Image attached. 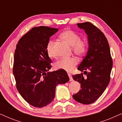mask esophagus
I'll return each instance as SVG.
<instances>
[{
  "mask_svg": "<svg viewBox=\"0 0 122 122\" xmlns=\"http://www.w3.org/2000/svg\"><path fill=\"white\" fill-rule=\"evenodd\" d=\"M68 76H69V81H73V79L72 76H71V75L70 74H68Z\"/></svg>",
  "mask_w": 122,
  "mask_h": 122,
  "instance_id": "obj_1",
  "label": "esophagus"
}]
</instances>
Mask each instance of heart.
I'll return each mask as SVG.
<instances>
[{"instance_id": "heart-1", "label": "heart", "mask_w": 122, "mask_h": 122, "mask_svg": "<svg viewBox=\"0 0 122 122\" xmlns=\"http://www.w3.org/2000/svg\"><path fill=\"white\" fill-rule=\"evenodd\" d=\"M62 41H66L72 46V51L76 56L81 57L86 54L88 51V44L86 40L81 39L78 33L72 30L66 29L62 31L59 36ZM55 41L53 40L48 42L46 46V51L50 57H54V46ZM78 63V59L76 57H71L69 59H61L56 62L55 67L56 69H61L67 72H71L74 69Z\"/></svg>"}]
</instances>
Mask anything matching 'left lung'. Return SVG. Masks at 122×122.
Masks as SVG:
<instances>
[{"instance_id": "obj_1", "label": "left lung", "mask_w": 122, "mask_h": 122, "mask_svg": "<svg viewBox=\"0 0 122 122\" xmlns=\"http://www.w3.org/2000/svg\"><path fill=\"white\" fill-rule=\"evenodd\" d=\"M77 25L88 35L89 48L78 67V70L84 71L86 76L84 77L83 73L72 76L81 88L73 97L81 104H89L103 94L109 84L113 61L108 41L101 30L88 21L78 23Z\"/></svg>"}]
</instances>
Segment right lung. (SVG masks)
<instances>
[{
	"mask_svg": "<svg viewBox=\"0 0 122 122\" xmlns=\"http://www.w3.org/2000/svg\"><path fill=\"white\" fill-rule=\"evenodd\" d=\"M57 28L34 27L19 40L14 51L13 72L16 89L27 102L41 108L53 101L56 85L64 84L69 78L66 71L49 72L51 59L46 46Z\"/></svg>",
	"mask_w": 122,
	"mask_h": 122,
	"instance_id": "1",
	"label": "right lung"
}]
</instances>
